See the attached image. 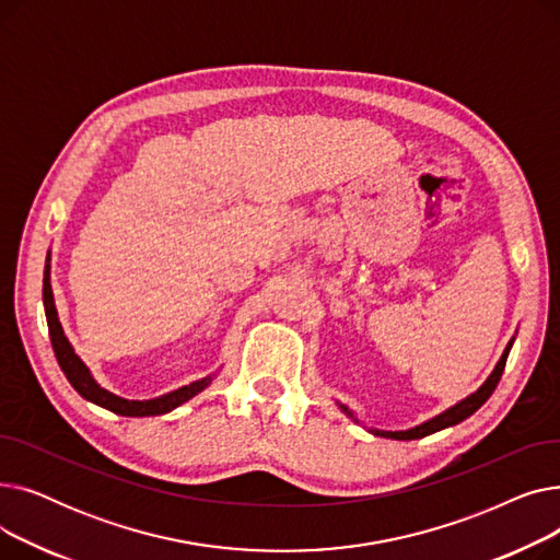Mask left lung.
Instances as JSON below:
<instances>
[{
    "instance_id": "left-lung-1",
    "label": "left lung",
    "mask_w": 560,
    "mask_h": 560,
    "mask_svg": "<svg viewBox=\"0 0 560 560\" xmlns=\"http://www.w3.org/2000/svg\"><path fill=\"white\" fill-rule=\"evenodd\" d=\"M511 345H513V340L509 342V347H506V351H504V357L499 359V363H497L494 372L490 374V378L486 381V384H483L475 395H469L467 399H463V401H458L456 406H452L450 410H445V413H440L438 418H433V420H429V422H424V424H420V427H416V429H408V431H374V433H376V435H384V438H395V440H416V438H424V435H429V433H435V431H440V429H447V427H454V424L463 422L465 418L472 416L475 410H479V408L486 404V399L492 395V390L497 388L499 378H502V372H504V368H506V359H509ZM340 408L345 410L347 416H351L345 406H340Z\"/></svg>"
}]
</instances>
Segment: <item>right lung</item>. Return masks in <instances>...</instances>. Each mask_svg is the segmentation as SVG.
<instances>
[{"label": "right lung", "mask_w": 560, "mask_h": 560, "mask_svg": "<svg viewBox=\"0 0 560 560\" xmlns=\"http://www.w3.org/2000/svg\"><path fill=\"white\" fill-rule=\"evenodd\" d=\"M43 302H45V315H47V327H49V338H51V347L58 365L66 372L68 381L72 384V388L88 401H93L102 408L113 410L117 416L125 418H150V416H163L167 410L182 406L184 401H188L190 397H195L197 393H201L206 386L211 384V376H206L201 381H195L190 386H184L174 393H167L163 397L156 399H147V401H133V399H122L117 397L104 388H100L95 384V378L88 372V368L81 363V359L74 354L72 345L68 342L61 322H58L56 315V306H54V295H51V283H49V258L45 265V279H43Z\"/></svg>", "instance_id": "obj_1"}]
</instances>
